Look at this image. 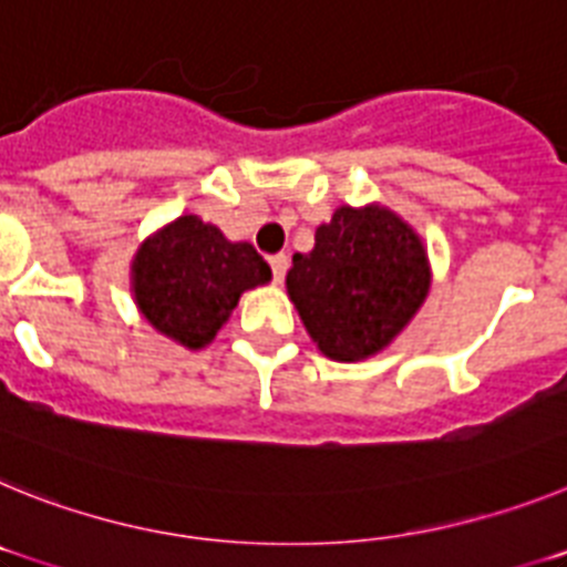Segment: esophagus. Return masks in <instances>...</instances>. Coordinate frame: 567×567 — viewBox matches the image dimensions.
<instances>
[{"mask_svg": "<svg viewBox=\"0 0 567 567\" xmlns=\"http://www.w3.org/2000/svg\"><path fill=\"white\" fill-rule=\"evenodd\" d=\"M269 267H272L275 284H280V280H284V275H287V269H289V258L284 252L272 255V258H269Z\"/></svg>", "mask_w": 567, "mask_h": 567, "instance_id": "34e87169", "label": "esophagus"}]
</instances>
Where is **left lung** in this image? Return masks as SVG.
Listing matches in <instances>:
<instances>
[{"label": "left lung", "instance_id": "obj_1", "mask_svg": "<svg viewBox=\"0 0 567 567\" xmlns=\"http://www.w3.org/2000/svg\"><path fill=\"white\" fill-rule=\"evenodd\" d=\"M432 267L423 240L389 207H338L292 255L287 292L327 358L354 363L383 352L423 307Z\"/></svg>", "mask_w": 567, "mask_h": 567}]
</instances>
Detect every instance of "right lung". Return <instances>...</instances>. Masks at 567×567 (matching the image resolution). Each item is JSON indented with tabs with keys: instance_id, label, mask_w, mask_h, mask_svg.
<instances>
[{
	"instance_id": "right-lung-1",
	"label": "right lung",
	"mask_w": 567,
	"mask_h": 567,
	"mask_svg": "<svg viewBox=\"0 0 567 567\" xmlns=\"http://www.w3.org/2000/svg\"><path fill=\"white\" fill-rule=\"evenodd\" d=\"M272 269L247 240H227L215 224L182 215L144 240L133 258V298L155 332L184 349H204L247 289Z\"/></svg>"
}]
</instances>
